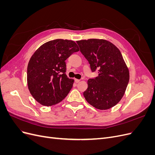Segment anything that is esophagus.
I'll return each instance as SVG.
<instances>
[{
	"instance_id": "esophagus-1",
	"label": "esophagus",
	"mask_w": 155,
	"mask_h": 155,
	"mask_svg": "<svg viewBox=\"0 0 155 155\" xmlns=\"http://www.w3.org/2000/svg\"><path fill=\"white\" fill-rule=\"evenodd\" d=\"M79 81H80V80H79V79H75V82H76V83H79Z\"/></svg>"
}]
</instances>
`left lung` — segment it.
<instances>
[{"instance_id":"1","label":"left lung","mask_w":155,"mask_h":155,"mask_svg":"<svg viewBox=\"0 0 155 155\" xmlns=\"http://www.w3.org/2000/svg\"><path fill=\"white\" fill-rule=\"evenodd\" d=\"M76 42L92 71H98L96 78L88 80L83 96L96 109H109L123 97L129 81V68L123 56L114 45L105 39Z\"/></svg>"}]
</instances>
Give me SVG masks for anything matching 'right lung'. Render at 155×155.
Segmentation results:
<instances>
[{"instance_id": "1", "label": "right lung", "mask_w": 155, "mask_h": 155, "mask_svg": "<svg viewBox=\"0 0 155 155\" xmlns=\"http://www.w3.org/2000/svg\"><path fill=\"white\" fill-rule=\"evenodd\" d=\"M79 48L74 41L55 39L42 45L31 55L27 67V83L34 99L51 106L64 99L74 80L66 72V60Z\"/></svg>"}]
</instances>
